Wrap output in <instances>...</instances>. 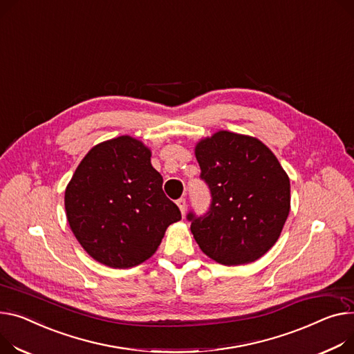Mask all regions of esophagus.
I'll return each instance as SVG.
<instances>
[{
  "instance_id": "34e87169",
  "label": "esophagus",
  "mask_w": 354,
  "mask_h": 354,
  "mask_svg": "<svg viewBox=\"0 0 354 354\" xmlns=\"http://www.w3.org/2000/svg\"><path fill=\"white\" fill-rule=\"evenodd\" d=\"M176 205H178L179 209H180V214L185 215V212H186V199H185V198L178 199V201H176Z\"/></svg>"
}]
</instances>
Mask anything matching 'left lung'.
I'll return each instance as SVG.
<instances>
[{
  "label": "left lung",
  "mask_w": 354,
  "mask_h": 354,
  "mask_svg": "<svg viewBox=\"0 0 354 354\" xmlns=\"http://www.w3.org/2000/svg\"><path fill=\"white\" fill-rule=\"evenodd\" d=\"M210 191L202 216L187 214L194 238L215 262L236 266L262 257L279 239L290 210V180L261 140L219 131L195 148Z\"/></svg>",
  "instance_id": "left-lung-1"
}]
</instances>
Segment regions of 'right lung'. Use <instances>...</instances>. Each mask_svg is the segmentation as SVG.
I'll return each mask as SVG.
<instances>
[{"label": "right lung", "mask_w": 354, "mask_h": 354, "mask_svg": "<svg viewBox=\"0 0 354 354\" xmlns=\"http://www.w3.org/2000/svg\"><path fill=\"white\" fill-rule=\"evenodd\" d=\"M162 182L140 140L124 135L93 147L65 191L68 223L86 253L115 269L149 259L180 221Z\"/></svg>", "instance_id": "1"}]
</instances>
